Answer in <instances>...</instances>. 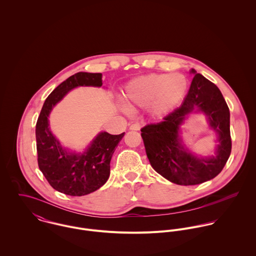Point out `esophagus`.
I'll use <instances>...</instances> for the list:
<instances>
[{"label":"esophagus","instance_id":"1","mask_svg":"<svg viewBox=\"0 0 256 256\" xmlns=\"http://www.w3.org/2000/svg\"><path fill=\"white\" fill-rule=\"evenodd\" d=\"M129 129L130 130H134V131H139L141 129V125L139 123H134V124L130 125Z\"/></svg>","mask_w":256,"mask_h":256}]
</instances>
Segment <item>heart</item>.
I'll list each match as a JSON object with an SVG mask.
<instances>
[{
    "mask_svg": "<svg viewBox=\"0 0 256 256\" xmlns=\"http://www.w3.org/2000/svg\"><path fill=\"white\" fill-rule=\"evenodd\" d=\"M189 82L180 73L150 74L129 82L123 100L128 108H145L154 117H162L174 110L187 94Z\"/></svg>",
    "mask_w": 256,
    "mask_h": 256,
    "instance_id": "1",
    "label": "heart"
}]
</instances>
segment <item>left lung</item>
<instances>
[{"label":"left lung","instance_id":"left-lung-1","mask_svg":"<svg viewBox=\"0 0 256 256\" xmlns=\"http://www.w3.org/2000/svg\"><path fill=\"white\" fill-rule=\"evenodd\" d=\"M194 74L182 104L156 124L141 129L146 154L152 168L170 182L196 185L216 178L232 150L230 110L218 86L191 69ZM201 112L218 134L216 156L200 157L182 144L180 126L190 112Z\"/></svg>","mask_w":256,"mask_h":256}]
</instances>
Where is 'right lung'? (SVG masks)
Returning a JSON list of instances; mask_svg holds the SVG:
<instances>
[{
	"label": "right lung",
	"mask_w": 256,
	"mask_h": 256,
	"mask_svg": "<svg viewBox=\"0 0 256 256\" xmlns=\"http://www.w3.org/2000/svg\"><path fill=\"white\" fill-rule=\"evenodd\" d=\"M100 73L78 72L60 84L46 98L37 119L38 166L49 184L57 191L82 196L100 188L110 174V160L125 133L111 135L100 132L82 152L62 146L49 127V114L64 96L78 86H102Z\"/></svg>",
	"instance_id": "1"
}]
</instances>
